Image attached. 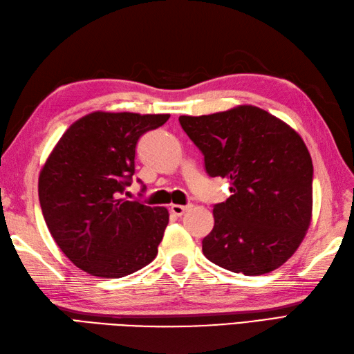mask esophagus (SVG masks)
I'll list each match as a JSON object with an SVG mask.
<instances>
[{"label": "esophagus", "mask_w": 354, "mask_h": 354, "mask_svg": "<svg viewBox=\"0 0 354 354\" xmlns=\"http://www.w3.org/2000/svg\"><path fill=\"white\" fill-rule=\"evenodd\" d=\"M192 204H187V205H182V204H171L169 210L172 214H176V216H183V214L191 209Z\"/></svg>", "instance_id": "obj_1"}]
</instances>
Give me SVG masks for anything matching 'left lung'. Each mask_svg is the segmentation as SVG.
<instances>
[{"instance_id":"left-lung-1","label":"left lung","mask_w":354,"mask_h":354,"mask_svg":"<svg viewBox=\"0 0 354 354\" xmlns=\"http://www.w3.org/2000/svg\"><path fill=\"white\" fill-rule=\"evenodd\" d=\"M210 177L232 194L213 209L203 252L246 277L278 269L297 251L313 218V159L286 122L252 105L210 115H180Z\"/></svg>"}]
</instances>
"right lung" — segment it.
Segmentation results:
<instances>
[{
  "label": "right lung",
  "mask_w": 354,
  "mask_h": 354,
  "mask_svg": "<svg viewBox=\"0 0 354 354\" xmlns=\"http://www.w3.org/2000/svg\"><path fill=\"white\" fill-rule=\"evenodd\" d=\"M169 114L96 111L67 129L39 176L50 236L81 270L123 278L158 255L169 213L120 198L135 172L138 140Z\"/></svg>",
  "instance_id": "right-lung-1"
}]
</instances>
